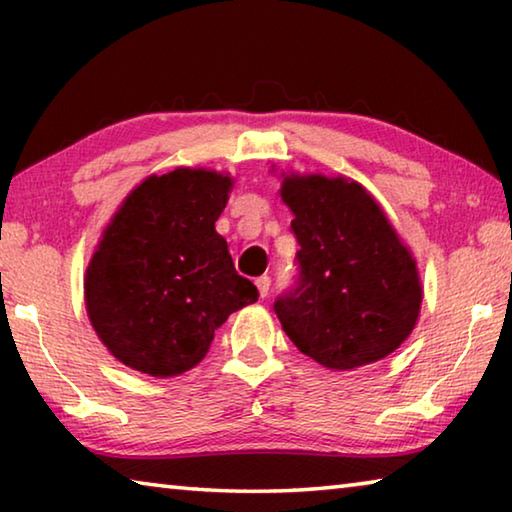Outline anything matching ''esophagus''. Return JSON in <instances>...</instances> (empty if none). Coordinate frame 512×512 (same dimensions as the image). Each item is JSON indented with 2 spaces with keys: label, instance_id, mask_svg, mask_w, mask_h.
Segmentation results:
<instances>
[{
  "label": "esophagus",
  "instance_id": "1",
  "mask_svg": "<svg viewBox=\"0 0 512 512\" xmlns=\"http://www.w3.org/2000/svg\"><path fill=\"white\" fill-rule=\"evenodd\" d=\"M255 287H257V291H259V298H266V296H268V289H271V277H268V275L257 277Z\"/></svg>",
  "mask_w": 512,
  "mask_h": 512
}]
</instances>
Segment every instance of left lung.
I'll return each mask as SVG.
<instances>
[{
  "label": "left lung",
  "instance_id": "1",
  "mask_svg": "<svg viewBox=\"0 0 512 512\" xmlns=\"http://www.w3.org/2000/svg\"><path fill=\"white\" fill-rule=\"evenodd\" d=\"M280 178L300 244L298 287L275 302L282 329L327 370L388 357L420 316L422 282L409 246L357 180L296 171Z\"/></svg>",
  "mask_w": 512,
  "mask_h": 512
}]
</instances>
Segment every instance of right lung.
<instances>
[{
	"mask_svg": "<svg viewBox=\"0 0 512 512\" xmlns=\"http://www.w3.org/2000/svg\"><path fill=\"white\" fill-rule=\"evenodd\" d=\"M235 178L214 169L153 173L103 230L85 271L88 318L124 366L167 379L205 359L232 311L257 300L214 223Z\"/></svg>",
	"mask_w": 512,
	"mask_h": 512,
	"instance_id": "obj_1",
	"label": "right lung"
}]
</instances>
